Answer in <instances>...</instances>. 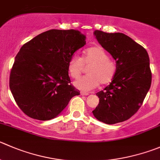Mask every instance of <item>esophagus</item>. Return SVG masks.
Instances as JSON below:
<instances>
[{
    "instance_id": "obj_1",
    "label": "esophagus",
    "mask_w": 160,
    "mask_h": 160,
    "mask_svg": "<svg viewBox=\"0 0 160 160\" xmlns=\"http://www.w3.org/2000/svg\"><path fill=\"white\" fill-rule=\"evenodd\" d=\"M80 94H81V95H88V93H87V92H84V91H81V92H80Z\"/></svg>"
}]
</instances>
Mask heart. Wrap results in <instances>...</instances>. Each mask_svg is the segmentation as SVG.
Instances as JSON below:
<instances>
[{
	"mask_svg": "<svg viewBox=\"0 0 160 160\" xmlns=\"http://www.w3.org/2000/svg\"><path fill=\"white\" fill-rule=\"evenodd\" d=\"M83 65H91L88 69V75L80 77L74 82L78 89L88 91L102 84L109 83L116 73V63L110 59L108 54L101 46H94L86 49L82 58L74 55L68 62V72L71 77L77 79L82 73Z\"/></svg>",
	"mask_w": 160,
	"mask_h": 160,
	"instance_id": "obj_1",
	"label": "heart"
}]
</instances>
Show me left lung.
<instances>
[{
  "mask_svg": "<svg viewBox=\"0 0 160 160\" xmlns=\"http://www.w3.org/2000/svg\"><path fill=\"white\" fill-rule=\"evenodd\" d=\"M94 35L116 61V73L109 85L96 94L99 104L92 111L106 124L130 119L141 107L152 83L149 57L142 46L122 32L94 30Z\"/></svg>",
  "mask_w": 160,
  "mask_h": 160,
  "instance_id": "8db88e82",
  "label": "left lung"
}]
</instances>
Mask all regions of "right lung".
I'll list each match as a JSON object with an SVG mask.
<instances>
[{
  "mask_svg": "<svg viewBox=\"0 0 160 160\" xmlns=\"http://www.w3.org/2000/svg\"><path fill=\"white\" fill-rule=\"evenodd\" d=\"M79 30L50 29L20 48L10 74L9 86L18 106L32 119L58 116L80 91L70 84L68 62L86 44Z\"/></svg>",
  "mask_w": 160,
  "mask_h": 160,
  "instance_id": "right-lung-1",
  "label": "right lung"
}]
</instances>
